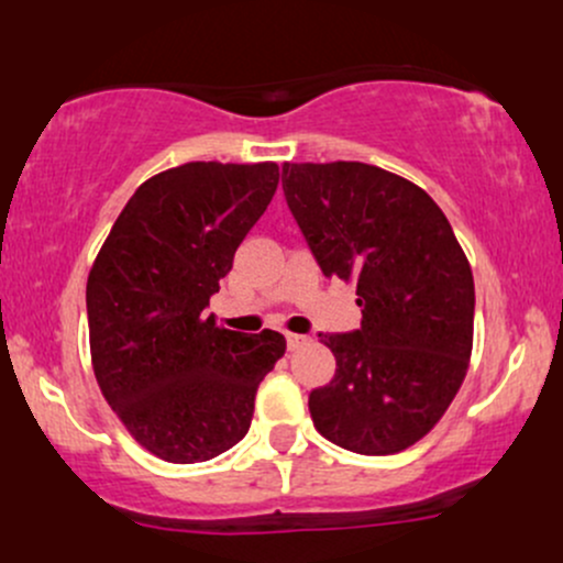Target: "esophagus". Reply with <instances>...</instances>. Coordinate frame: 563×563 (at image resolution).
Returning <instances> with one entry per match:
<instances>
[{"mask_svg":"<svg viewBox=\"0 0 563 563\" xmlns=\"http://www.w3.org/2000/svg\"><path fill=\"white\" fill-rule=\"evenodd\" d=\"M286 344H288V352H296V349H303V346L309 344V335L286 333Z\"/></svg>","mask_w":563,"mask_h":563,"instance_id":"obj_1","label":"esophagus"}]
</instances>
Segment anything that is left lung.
<instances>
[{"label": "left lung", "mask_w": 563, "mask_h": 563, "mask_svg": "<svg viewBox=\"0 0 563 563\" xmlns=\"http://www.w3.org/2000/svg\"><path fill=\"white\" fill-rule=\"evenodd\" d=\"M283 192L322 275L357 283L363 325L322 333L331 384L314 429L360 455H391L444 416L474 346V275L429 192L360 161L283 164Z\"/></svg>", "instance_id": "8db88e82"}]
</instances>
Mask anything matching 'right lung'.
Returning a JSON list of instances; mask_svg holds the SVG:
<instances>
[{"label":"right lung","instance_id":"1","mask_svg":"<svg viewBox=\"0 0 563 563\" xmlns=\"http://www.w3.org/2000/svg\"><path fill=\"white\" fill-rule=\"evenodd\" d=\"M280 169L190 161L145 179L89 269L87 318L102 397L147 452L211 461L245 437L262 378L286 354L206 314Z\"/></svg>","mask_w":563,"mask_h":563}]
</instances>
